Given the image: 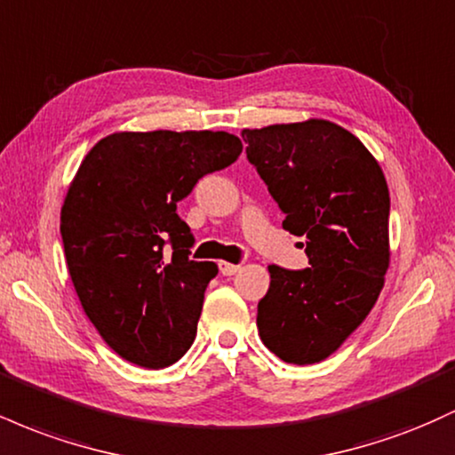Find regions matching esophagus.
Masks as SVG:
<instances>
[{
	"mask_svg": "<svg viewBox=\"0 0 455 455\" xmlns=\"http://www.w3.org/2000/svg\"><path fill=\"white\" fill-rule=\"evenodd\" d=\"M239 269H242V265L228 263V260H220V271H222L224 275H233V274H237Z\"/></svg>",
	"mask_w": 455,
	"mask_h": 455,
	"instance_id": "obj_1",
	"label": "esophagus"
}]
</instances>
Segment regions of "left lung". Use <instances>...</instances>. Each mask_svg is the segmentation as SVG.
Masks as SVG:
<instances>
[{
	"label": "left lung",
	"instance_id": "left-lung-1",
	"mask_svg": "<svg viewBox=\"0 0 455 455\" xmlns=\"http://www.w3.org/2000/svg\"><path fill=\"white\" fill-rule=\"evenodd\" d=\"M245 154L306 237L310 267L269 265L259 336L282 362L307 365L336 353L377 304L389 269V188L355 134L329 119L242 130Z\"/></svg>",
	"mask_w": 455,
	"mask_h": 455
}]
</instances>
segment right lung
Here are the masks:
<instances>
[{
  "label": "right lung",
  "instance_id": "1",
  "mask_svg": "<svg viewBox=\"0 0 455 455\" xmlns=\"http://www.w3.org/2000/svg\"><path fill=\"white\" fill-rule=\"evenodd\" d=\"M239 154L242 140L213 130L113 132L68 186V271L87 318L126 362L166 368L195 342L218 265L188 259L195 239L177 203Z\"/></svg>",
  "mask_w": 455,
  "mask_h": 455
}]
</instances>
